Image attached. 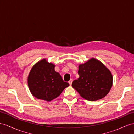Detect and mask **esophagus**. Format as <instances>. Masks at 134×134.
<instances>
[{"label":"esophagus","mask_w":134,"mask_h":134,"mask_svg":"<svg viewBox=\"0 0 134 134\" xmlns=\"http://www.w3.org/2000/svg\"><path fill=\"white\" fill-rule=\"evenodd\" d=\"M72 82H73V79H70L69 81V83L70 84V85H71V83H72Z\"/></svg>","instance_id":"1"}]
</instances>
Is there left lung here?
I'll return each instance as SVG.
<instances>
[{"label":"left lung","mask_w":134,"mask_h":134,"mask_svg":"<svg viewBox=\"0 0 134 134\" xmlns=\"http://www.w3.org/2000/svg\"><path fill=\"white\" fill-rule=\"evenodd\" d=\"M80 77L73 81L72 87L86 100L96 101L103 98L113 85V76L102 62L94 58L79 65Z\"/></svg>","instance_id":"obj_1"}]
</instances>
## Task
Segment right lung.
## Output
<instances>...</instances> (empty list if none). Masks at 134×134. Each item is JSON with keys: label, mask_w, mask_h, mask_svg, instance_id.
I'll list each match as a JSON object with an SVG mask.
<instances>
[{"label": "right lung", "mask_w": 134, "mask_h": 134, "mask_svg": "<svg viewBox=\"0 0 134 134\" xmlns=\"http://www.w3.org/2000/svg\"><path fill=\"white\" fill-rule=\"evenodd\" d=\"M54 67V64L44 58L32 68L28 76V85L35 98L49 102L56 98L69 86L55 71Z\"/></svg>", "instance_id": "obj_1"}]
</instances>
